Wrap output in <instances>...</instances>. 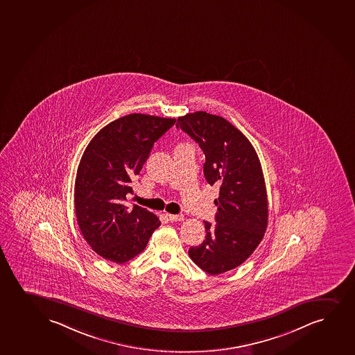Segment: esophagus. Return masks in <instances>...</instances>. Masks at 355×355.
<instances>
[{
    "mask_svg": "<svg viewBox=\"0 0 355 355\" xmlns=\"http://www.w3.org/2000/svg\"><path fill=\"white\" fill-rule=\"evenodd\" d=\"M167 217L170 218L171 222L183 221V215H172V214H167Z\"/></svg>",
    "mask_w": 355,
    "mask_h": 355,
    "instance_id": "34e87169",
    "label": "esophagus"
}]
</instances>
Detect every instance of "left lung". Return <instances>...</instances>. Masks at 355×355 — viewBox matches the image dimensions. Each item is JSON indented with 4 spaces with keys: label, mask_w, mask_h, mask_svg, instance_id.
Instances as JSON below:
<instances>
[{
    "label": "left lung",
    "mask_w": 355,
    "mask_h": 355,
    "mask_svg": "<svg viewBox=\"0 0 355 355\" xmlns=\"http://www.w3.org/2000/svg\"><path fill=\"white\" fill-rule=\"evenodd\" d=\"M175 125L200 145L205 180L220 187L216 223L205 221V239L189 255L209 275H221L246 261L263 240L268 207L261 164L250 140L223 117L196 112Z\"/></svg>",
    "instance_id": "obj_1"
}]
</instances>
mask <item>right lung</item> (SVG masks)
<instances>
[{"label":"right lung","mask_w":355,"mask_h":355,"mask_svg":"<svg viewBox=\"0 0 355 355\" xmlns=\"http://www.w3.org/2000/svg\"><path fill=\"white\" fill-rule=\"evenodd\" d=\"M175 123V119L130 114L103 127L84 150L76 175V217L85 241L102 258L128 261L160 225L155 214L125 202L155 142Z\"/></svg>","instance_id":"obj_1"}]
</instances>
